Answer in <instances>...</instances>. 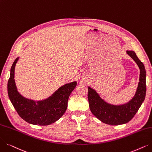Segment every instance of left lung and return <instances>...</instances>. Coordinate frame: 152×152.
I'll use <instances>...</instances> for the list:
<instances>
[{"label":"left lung","mask_w":152,"mask_h":152,"mask_svg":"<svg viewBox=\"0 0 152 152\" xmlns=\"http://www.w3.org/2000/svg\"><path fill=\"white\" fill-rule=\"evenodd\" d=\"M126 53L136 62L140 69L138 87L134 96L129 102L118 105L108 104L101 98L94 89L88 87V100L91 112L101 122L108 125H118L128 123L135 116L146 95L145 66L135 52L127 50Z\"/></svg>","instance_id":"8db88e82"}]
</instances>
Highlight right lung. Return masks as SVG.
<instances>
[{
  "mask_svg": "<svg viewBox=\"0 0 152 152\" xmlns=\"http://www.w3.org/2000/svg\"><path fill=\"white\" fill-rule=\"evenodd\" d=\"M19 58L17 57L12 65L7 83L8 95L11 103L19 116L30 124L43 126L54 123L65 112L69 96L75 88L77 82L65 84L45 100L34 101L28 99L18 92L14 80L15 67Z\"/></svg>",
  "mask_w": 152,
  "mask_h": 152,
  "instance_id": "right-lung-1",
  "label": "right lung"
}]
</instances>
